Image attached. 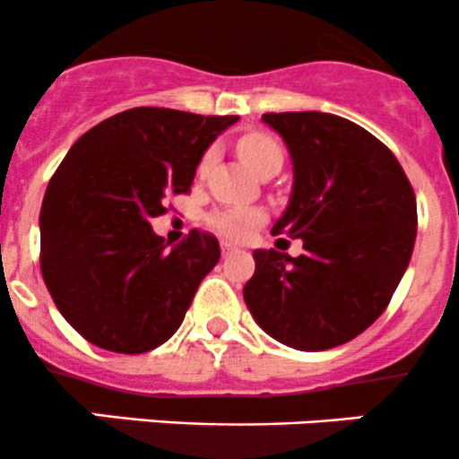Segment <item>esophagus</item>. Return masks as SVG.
Masks as SVG:
<instances>
[{"label":"esophagus","mask_w":459,"mask_h":459,"mask_svg":"<svg viewBox=\"0 0 459 459\" xmlns=\"http://www.w3.org/2000/svg\"><path fill=\"white\" fill-rule=\"evenodd\" d=\"M221 252H223V256H230V254L236 252V247L231 243H228V240H223V243H221Z\"/></svg>","instance_id":"1"}]
</instances>
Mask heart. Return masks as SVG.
Returning a JSON list of instances; mask_svg holds the SVG:
<instances>
[{
    "instance_id": "heart-1",
    "label": "heart",
    "mask_w": 459,
    "mask_h": 459,
    "mask_svg": "<svg viewBox=\"0 0 459 459\" xmlns=\"http://www.w3.org/2000/svg\"><path fill=\"white\" fill-rule=\"evenodd\" d=\"M238 156L243 158L245 165L252 171L261 174L267 167L276 165V162H283V149L279 147L274 138L263 134H247L238 140ZM212 160V153H205V158L201 160V171L207 169ZM263 221V214L258 210H249V207H234V210H221L214 212L210 216L207 223L212 225L219 234H223L225 238L231 240H243L252 234V230L256 228Z\"/></svg>"
}]
</instances>
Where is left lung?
<instances>
[{"instance_id":"left-lung-1","label":"left lung","mask_w":459,"mask_h":459,"mask_svg":"<svg viewBox=\"0 0 459 459\" xmlns=\"http://www.w3.org/2000/svg\"><path fill=\"white\" fill-rule=\"evenodd\" d=\"M263 122L288 144L294 171L272 234L303 238V254L256 249L245 303L276 342L328 351L373 325L393 299L415 245V192L382 140L346 117L288 111Z\"/></svg>"}]
</instances>
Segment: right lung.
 Instances as JSON below:
<instances>
[{"label":"right lung","mask_w":459,"mask_h":459,"mask_svg":"<svg viewBox=\"0 0 459 459\" xmlns=\"http://www.w3.org/2000/svg\"><path fill=\"white\" fill-rule=\"evenodd\" d=\"M238 116L135 107L75 140L44 194V283L93 346L140 355L165 343L221 258L216 236L189 231L167 249L149 221L187 194L216 135Z\"/></svg>","instance_id":"obj_1"}]
</instances>
